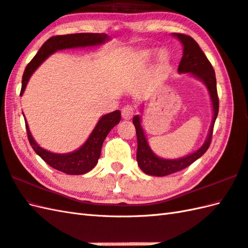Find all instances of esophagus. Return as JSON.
Listing matches in <instances>:
<instances>
[{
    "mask_svg": "<svg viewBox=\"0 0 248 248\" xmlns=\"http://www.w3.org/2000/svg\"><path fill=\"white\" fill-rule=\"evenodd\" d=\"M134 115V108L132 105H125V107L121 109V116L125 120H130Z\"/></svg>",
    "mask_w": 248,
    "mask_h": 248,
    "instance_id": "obj_1",
    "label": "esophagus"
}]
</instances>
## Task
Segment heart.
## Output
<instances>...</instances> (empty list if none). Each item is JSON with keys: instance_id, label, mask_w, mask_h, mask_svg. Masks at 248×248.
<instances>
[{"instance_id": "b5f03b06", "label": "heart", "mask_w": 248, "mask_h": 248, "mask_svg": "<svg viewBox=\"0 0 248 248\" xmlns=\"http://www.w3.org/2000/svg\"><path fill=\"white\" fill-rule=\"evenodd\" d=\"M154 53V50H143L140 52L139 54V59L147 61L150 59V56ZM168 61H170V56H168V53L164 50H161L159 53H157V62L161 67H164L168 64Z\"/></svg>"}]
</instances>
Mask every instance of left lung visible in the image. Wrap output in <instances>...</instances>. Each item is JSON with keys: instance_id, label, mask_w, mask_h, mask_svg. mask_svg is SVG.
I'll list each match as a JSON object with an SVG mask.
<instances>
[{"instance_id": "1", "label": "left lung", "mask_w": 248, "mask_h": 248, "mask_svg": "<svg viewBox=\"0 0 248 248\" xmlns=\"http://www.w3.org/2000/svg\"><path fill=\"white\" fill-rule=\"evenodd\" d=\"M172 36L177 37L183 45V55L178 67V72L191 73L192 76L199 78L200 81H202L205 84L212 101L213 120L209 130L207 140H205L204 144L198 150L195 151L194 154L180 157V159L166 160L159 157L152 152L148 145V141L146 140L143 127H141L140 116H134L133 124L136 130V136H138V152H136L138 164L140 170L147 173V175L157 177L167 176L170 175V173L184 170V168H186L192 163L199 159L208 150L210 144H211L215 119H217L218 114L217 78H215V72L211 62H209L207 56L204 55L202 50L200 49L198 44L191 36L179 33H172Z\"/></svg>"}]
</instances>
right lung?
<instances>
[{
    "instance_id": "obj_1",
    "label": "right lung",
    "mask_w": 248,
    "mask_h": 248,
    "mask_svg": "<svg viewBox=\"0 0 248 248\" xmlns=\"http://www.w3.org/2000/svg\"><path fill=\"white\" fill-rule=\"evenodd\" d=\"M108 39L109 37L107 34L101 33H78L51 37L43 45V46L34 56V59L26 66L22 77V87H21L20 96L23 94L25 87L28 85V82L31 76L33 75V72L39 67L41 62L46 59H48L54 52L64 49L85 48V46H99L104 44ZM120 119V110H115V112L102 116L84 145L76 151L64 155L53 154V152L41 148L36 143L33 136H31L26 119L25 125L26 132H28V139L31 148L34 149L36 154L46 164L53 167L54 170L68 173V175H83V173L92 170L97 165L100 155H101V148L105 138L109 133V131L119 123Z\"/></svg>"
}]
</instances>
